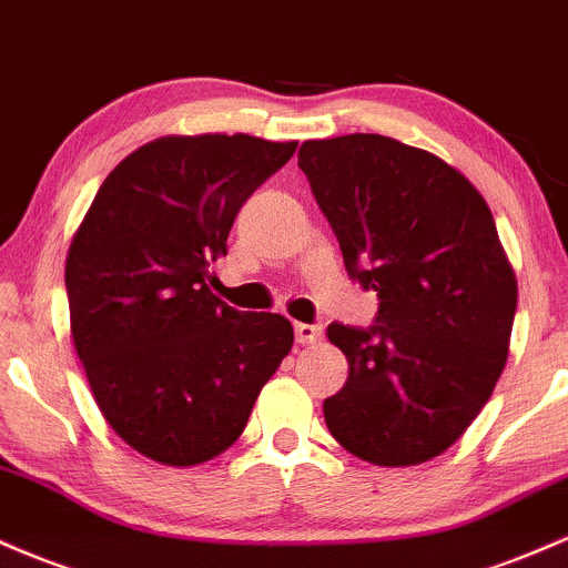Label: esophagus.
Masks as SVG:
<instances>
[{"mask_svg":"<svg viewBox=\"0 0 568 568\" xmlns=\"http://www.w3.org/2000/svg\"><path fill=\"white\" fill-rule=\"evenodd\" d=\"M323 339V326L317 323H296V342L302 345H315Z\"/></svg>","mask_w":568,"mask_h":568,"instance_id":"esophagus-1","label":"esophagus"}]
</instances>
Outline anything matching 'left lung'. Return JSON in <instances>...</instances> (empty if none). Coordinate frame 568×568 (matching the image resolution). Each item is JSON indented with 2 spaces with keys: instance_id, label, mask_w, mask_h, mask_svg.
Wrapping results in <instances>:
<instances>
[{
  "instance_id": "left-lung-1",
  "label": "left lung",
  "mask_w": 568,
  "mask_h": 568,
  "mask_svg": "<svg viewBox=\"0 0 568 568\" xmlns=\"http://www.w3.org/2000/svg\"><path fill=\"white\" fill-rule=\"evenodd\" d=\"M351 280L379 298L372 326L332 323L345 388L323 402L353 456L413 466L445 453L507 364L517 280L479 191L434 153L383 134L298 148Z\"/></svg>"
}]
</instances>
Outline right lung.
Returning <instances> with one entry per match:
<instances>
[{
    "label": "right lung",
    "mask_w": 568,
    "mask_h": 568,
    "mask_svg": "<svg viewBox=\"0 0 568 568\" xmlns=\"http://www.w3.org/2000/svg\"><path fill=\"white\" fill-rule=\"evenodd\" d=\"M296 151L251 134L161 136L121 161L67 255L72 339L112 432L170 466L215 458L294 345L210 283L247 196Z\"/></svg>",
    "instance_id": "obj_1"
}]
</instances>
